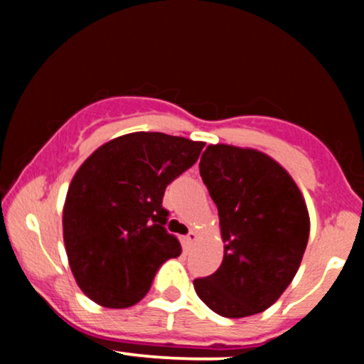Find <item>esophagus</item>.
<instances>
[{
  "label": "esophagus",
  "mask_w": 364,
  "mask_h": 364,
  "mask_svg": "<svg viewBox=\"0 0 364 364\" xmlns=\"http://www.w3.org/2000/svg\"><path fill=\"white\" fill-rule=\"evenodd\" d=\"M196 241V232L195 231H190L188 232V235L185 236V243H186V246H191Z\"/></svg>",
  "instance_id": "1"
}]
</instances>
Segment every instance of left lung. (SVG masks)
<instances>
[{
	"mask_svg": "<svg viewBox=\"0 0 364 364\" xmlns=\"http://www.w3.org/2000/svg\"><path fill=\"white\" fill-rule=\"evenodd\" d=\"M200 176L219 210L224 258L195 279L198 298L228 318L267 310L286 291L304 255L310 217L301 191L274 159L253 149L208 145Z\"/></svg>",
	"mask_w": 364,
	"mask_h": 364,
	"instance_id": "obj_1",
	"label": "left lung"
}]
</instances>
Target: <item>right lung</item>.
Wrapping results in <instances>:
<instances>
[{
  "label": "right lung",
  "mask_w": 364,
  "mask_h": 364,
  "mask_svg": "<svg viewBox=\"0 0 364 364\" xmlns=\"http://www.w3.org/2000/svg\"><path fill=\"white\" fill-rule=\"evenodd\" d=\"M203 145L129 133L99 147L77 171L63 208V237L75 281L92 301L133 306L162 263L181 255L178 237L164 228L169 212L162 198Z\"/></svg>",
  "instance_id": "1"
}]
</instances>
